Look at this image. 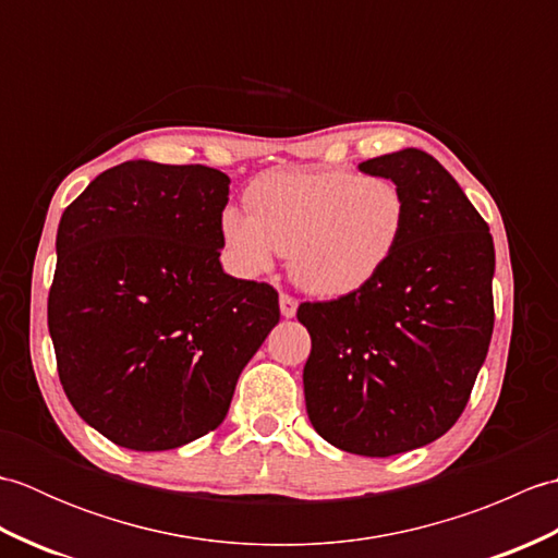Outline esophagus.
I'll use <instances>...</instances> for the list:
<instances>
[{
  "mask_svg": "<svg viewBox=\"0 0 558 558\" xmlns=\"http://www.w3.org/2000/svg\"><path fill=\"white\" fill-rule=\"evenodd\" d=\"M280 312L286 318H292L294 314H298V300H294L288 292H280Z\"/></svg>",
  "mask_w": 558,
  "mask_h": 558,
  "instance_id": "obj_1",
  "label": "esophagus"
}]
</instances>
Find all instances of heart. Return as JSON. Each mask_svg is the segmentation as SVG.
Instances as JSON below:
<instances>
[{
    "label": "heart",
    "mask_w": 558,
    "mask_h": 558,
    "mask_svg": "<svg viewBox=\"0 0 558 558\" xmlns=\"http://www.w3.org/2000/svg\"><path fill=\"white\" fill-rule=\"evenodd\" d=\"M246 210L225 208L220 230L236 270L258 276L288 252L290 276L322 298L364 288L405 230L402 189L381 174L280 170L248 184Z\"/></svg>",
    "instance_id": "b5f03b06"
}]
</instances>
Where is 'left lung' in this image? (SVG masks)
I'll return each mask as SVG.
<instances>
[{
    "instance_id": "8db88e82",
    "label": "left lung",
    "mask_w": 558,
    "mask_h": 558,
    "mask_svg": "<svg viewBox=\"0 0 558 558\" xmlns=\"http://www.w3.org/2000/svg\"><path fill=\"white\" fill-rule=\"evenodd\" d=\"M360 170L402 189L405 230L364 288L300 304L312 336L302 378L318 436L388 458L436 441L468 405L494 330V242L429 153L405 148Z\"/></svg>"
}]
</instances>
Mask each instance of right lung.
<instances>
[{
	"instance_id": "1",
	"label": "right lung",
	"mask_w": 558,
	"mask_h": 558,
	"mask_svg": "<svg viewBox=\"0 0 558 558\" xmlns=\"http://www.w3.org/2000/svg\"><path fill=\"white\" fill-rule=\"evenodd\" d=\"M230 177L129 160L66 206L47 298L57 374L112 444L170 450L218 429L280 322L268 282L220 266Z\"/></svg>"
}]
</instances>
